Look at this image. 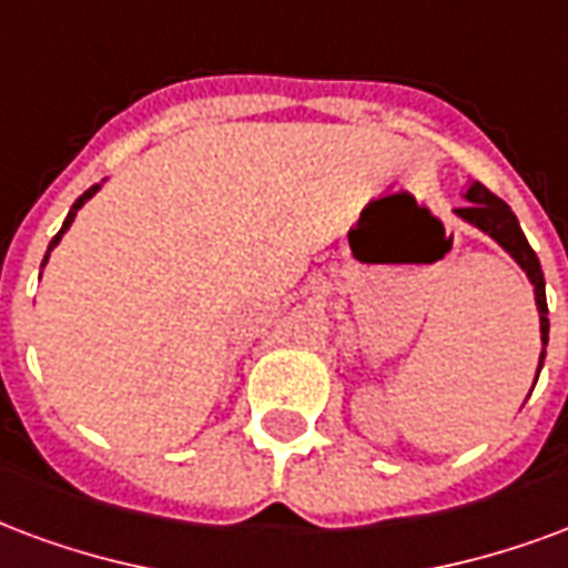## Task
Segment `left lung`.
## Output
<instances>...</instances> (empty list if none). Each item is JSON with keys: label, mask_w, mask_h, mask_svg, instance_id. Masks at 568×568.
I'll use <instances>...</instances> for the list:
<instances>
[{"label": "left lung", "mask_w": 568, "mask_h": 568, "mask_svg": "<svg viewBox=\"0 0 568 568\" xmlns=\"http://www.w3.org/2000/svg\"><path fill=\"white\" fill-rule=\"evenodd\" d=\"M466 207H457L455 213L460 220L473 222L476 229H481L485 234H490L494 241L503 246V250L515 258V262L527 271L532 283V292H536V304H539V322H541V343L548 346V301H545V276H541V264L536 258V252L524 237V231H520L518 220H515V213L508 207L506 201L497 199L494 192L481 183H473V186L466 189ZM541 358H545V352H541ZM541 369V361H539Z\"/></svg>", "instance_id": "8db88e82"}]
</instances>
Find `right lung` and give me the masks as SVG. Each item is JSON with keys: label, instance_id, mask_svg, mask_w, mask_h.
<instances>
[{"label": "right lung", "instance_id": "add662e5", "mask_svg": "<svg viewBox=\"0 0 568 568\" xmlns=\"http://www.w3.org/2000/svg\"><path fill=\"white\" fill-rule=\"evenodd\" d=\"M95 192H99V183H95V186H90V189H87V192H83L81 199H78V201H74V204H71L69 216H65V222H62L60 234H57V237H53V241H50V246H48V255H50V250H53V246H57V243H60V237H62V234H65V229H69L71 222H74V216H78V210L83 207V201H90L92 195H95ZM48 255H44V262H48ZM44 262H41V267H44Z\"/></svg>", "mask_w": 568, "mask_h": 568}]
</instances>
